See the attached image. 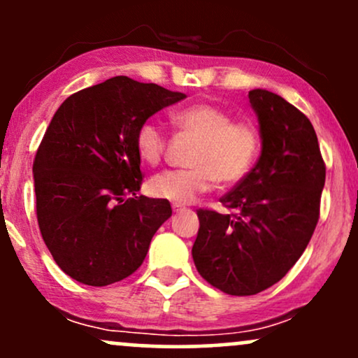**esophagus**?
I'll return each mask as SVG.
<instances>
[{
	"instance_id": "34e87169",
	"label": "esophagus",
	"mask_w": 358,
	"mask_h": 358,
	"mask_svg": "<svg viewBox=\"0 0 358 358\" xmlns=\"http://www.w3.org/2000/svg\"><path fill=\"white\" fill-rule=\"evenodd\" d=\"M171 208H173V212H183L185 210L183 205H180V203H173V205H171Z\"/></svg>"
}]
</instances>
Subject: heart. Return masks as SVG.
<instances>
[{"label":"heart","instance_id":"obj_1","mask_svg":"<svg viewBox=\"0 0 358 358\" xmlns=\"http://www.w3.org/2000/svg\"><path fill=\"white\" fill-rule=\"evenodd\" d=\"M171 121L183 133L196 139L190 168L166 170L148 183L153 196L173 203H190L215 183L234 185L245 178L261 150L257 127L249 121H234L229 110L215 104H193L171 114ZM136 153L146 165H158L166 148L162 127L146 121L138 127Z\"/></svg>","mask_w":358,"mask_h":358}]
</instances>
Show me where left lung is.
<instances>
[{
  "instance_id": "left-lung-1",
  "label": "left lung",
  "mask_w": 358,
  "mask_h": 358,
  "mask_svg": "<svg viewBox=\"0 0 358 358\" xmlns=\"http://www.w3.org/2000/svg\"><path fill=\"white\" fill-rule=\"evenodd\" d=\"M259 121L261 156L220 202L237 213L196 210L200 229L192 248L205 281L250 296L294 266L320 217L324 163L318 138L301 110L264 89L249 92Z\"/></svg>"
}]
</instances>
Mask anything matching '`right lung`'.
Instances as JSON below:
<instances>
[{
	"label": "right lung",
	"mask_w": 358,
	"mask_h": 358,
	"mask_svg": "<svg viewBox=\"0 0 358 358\" xmlns=\"http://www.w3.org/2000/svg\"><path fill=\"white\" fill-rule=\"evenodd\" d=\"M185 94L117 76L67 97L34 162L36 219L53 261L89 286L121 281L145 261L168 200L138 195V127Z\"/></svg>",
	"instance_id": "1"
}]
</instances>
